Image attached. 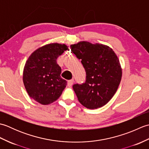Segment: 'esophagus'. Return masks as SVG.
<instances>
[{
	"label": "esophagus",
	"instance_id": "obj_1",
	"mask_svg": "<svg viewBox=\"0 0 149 149\" xmlns=\"http://www.w3.org/2000/svg\"><path fill=\"white\" fill-rule=\"evenodd\" d=\"M74 79H71V80L68 81V83H67L68 86H72L73 83H74Z\"/></svg>",
	"mask_w": 149,
	"mask_h": 149
}]
</instances>
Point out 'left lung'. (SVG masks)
<instances>
[{"label":"left lung","instance_id":"obj_1","mask_svg":"<svg viewBox=\"0 0 149 149\" xmlns=\"http://www.w3.org/2000/svg\"><path fill=\"white\" fill-rule=\"evenodd\" d=\"M71 50L81 59L86 81L73 86L78 100L88 109L104 106L112 99L122 79V68L116 54L103 44L80 42L71 45Z\"/></svg>","mask_w":149,"mask_h":149}]
</instances>
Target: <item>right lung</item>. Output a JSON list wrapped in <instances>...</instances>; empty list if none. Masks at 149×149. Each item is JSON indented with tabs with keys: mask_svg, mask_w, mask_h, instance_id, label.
<instances>
[{
	"mask_svg": "<svg viewBox=\"0 0 149 149\" xmlns=\"http://www.w3.org/2000/svg\"><path fill=\"white\" fill-rule=\"evenodd\" d=\"M68 47L50 43L34 51L25 64L23 82L31 98L43 105L54 102L61 96L67 82L61 77V68L56 60Z\"/></svg>",
	"mask_w": 149,
	"mask_h": 149,
	"instance_id": "right-lung-1",
	"label": "right lung"
}]
</instances>
